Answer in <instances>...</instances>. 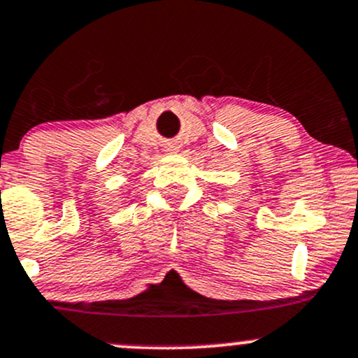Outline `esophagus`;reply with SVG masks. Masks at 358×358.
<instances>
[{
    "label": "esophagus",
    "mask_w": 358,
    "mask_h": 358,
    "mask_svg": "<svg viewBox=\"0 0 358 358\" xmlns=\"http://www.w3.org/2000/svg\"><path fill=\"white\" fill-rule=\"evenodd\" d=\"M178 149H180V147L176 145V143H169V145L166 147V152H169V154H173V152H178Z\"/></svg>",
    "instance_id": "esophagus-1"
}]
</instances>
